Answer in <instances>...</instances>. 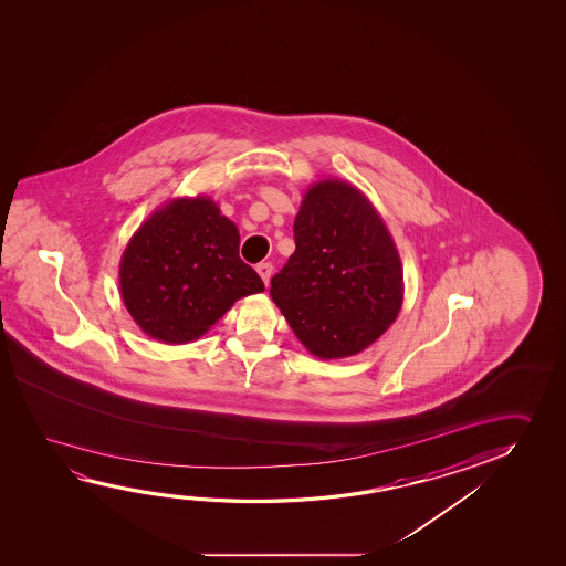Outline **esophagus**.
I'll return each instance as SVG.
<instances>
[{
    "label": "esophagus",
    "mask_w": 566,
    "mask_h": 566,
    "mask_svg": "<svg viewBox=\"0 0 566 566\" xmlns=\"http://www.w3.org/2000/svg\"><path fill=\"white\" fill-rule=\"evenodd\" d=\"M256 272H259L262 282L269 286L270 276H272V264L270 262H260L259 266H256Z\"/></svg>",
    "instance_id": "34e87169"
}]
</instances>
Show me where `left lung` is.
Segmentation results:
<instances>
[{
  "mask_svg": "<svg viewBox=\"0 0 566 566\" xmlns=\"http://www.w3.org/2000/svg\"><path fill=\"white\" fill-rule=\"evenodd\" d=\"M294 241L296 251L270 282L292 332L319 359L367 349L405 297L399 251L377 209L349 181H315L300 205Z\"/></svg>",
  "mask_w": 566,
  "mask_h": 566,
  "instance_id": "obj_1",
  "label": "left lung"
}]
</instances>
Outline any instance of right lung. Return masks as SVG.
<instances>
[{
  "instance_id": "1",
  "label": "right lung",
  "mask_w": 566,
  "mask_h": 566,
  "mask_svg": "<svg viewBox=\"0 0 566 566\" xmlns=\"http://www.w3.org/2000/svg\"><path fill=\"white\" fill-rule=\"evenodd\" d=\"M239 244L237 224L211 197L161 205L122 252L120 294L132 319L169 345L199 339L237 300L264 290Z\"/></svg>"
}]
</instances>
